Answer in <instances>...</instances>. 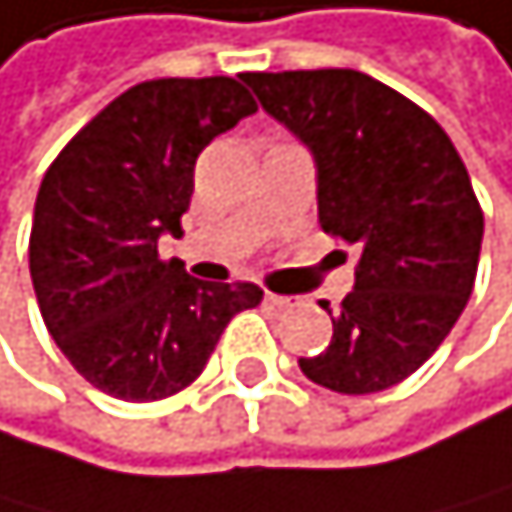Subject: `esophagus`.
<instances>
[{"instance_id":"obj_1","label":"esophagus","mask_w":512,"mask_h":512,"mask_svg":"<svg viewBox=\"0 0 512 512\" xmlns=\"http://www.w3.org/2000/svg\"><path fill=\"white\" fill-rule=\"evenodd\" d=\"M264 299L270 302V306H277V309H290V306H293V296H277V293H264Z\"/></svg>"}]
</instances>
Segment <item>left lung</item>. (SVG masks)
I'll return each instance as SVG.
<instances>
[{
  "instance_id": "8db88e82",
  "label": "left lung",
  "mask_w": 512,
  "mask_h": 512,
  "mask_svg": "<svg viewBox=\"0 0 512 512\" xmlns=\"http://www.w3.org/2000/svg\"><path fill=\"white\" fill-rule=\"evenodd\" d=\"M242 79L309 146L321 229L360 248L328 350L299 369L341 395L392 389L433 357L472 296L484 213L465 162L424 107L366 72Z\"/></svg>"
}]
</instances>
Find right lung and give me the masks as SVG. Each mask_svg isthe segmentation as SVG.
<instances>
[{
	"mask_svg": "<svg viewBox=\"0 0 512 512\" xmlns=\"http://www.w3.org/2000/svg\"><path fill=\"white\" fill-rule=\"evenodd\" d=\"M258 111L242 82L152 79L69 139L40 181L31 283L50 337L95 389L159 401L187 389L254 283H203L159 238L181 235L197 155Z\"/></svg>",
	"mask_w": 512,
	"mask_h": 512,
	"instance_id": "add662e5",
	"label": "right lung"
}]
</instances>
